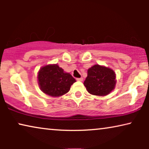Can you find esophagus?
Masks as SVG:
<instances>
[{"instance_id":"esophagus-1","label":"esophagus","mask_w":149,"mask_h":149,"mask_svg":"<svg viewBox=\"0 0 149 149\" xmlns=\"http://www.w3.org/2000/svg\"><path fill=\"white\" fill-rule=\"evenodd\" d=\"M83 78L82 77H81V78H77V81H83Z\"/></svg>"}]
</instances>
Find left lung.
<instances>
[{
	"mask_svg": "<svg viewBox=\"0 0 149 149\" xmlns=\"http://www.w3.org/2000/svg\"><path fill=\"white\" fill-rule=\"evenodd\" d=\"M115 73L105 66L94 65L87 70L84 85L91 94L99 96L108 95L115 88Z\"/></svg>",
	"mask_w": 149,
	"mask_h": 149,
	"instance_id": "left-lung-1",
	"label": "left lung"
}]
</instances>
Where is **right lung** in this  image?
Instances as JSON below:
<instances>
[{
  "label": "right lung",
  "mask_w": 149,
  "mask_h": 149,
  "mask_svg": "<svg viewBox=\"0 0 149 149\" xmlns=\"http://www.w3.org/2000/svg\"><path fill=\"white\" fill-rule=\"evenodd\" d=\"M38 84L45 93L53 97L60 96L70 90L75 79L69 73L64 72L57 64L41 68L38 74Z\"/></svg>",
  "instance_id": "obj_1"
}]
</instances>
